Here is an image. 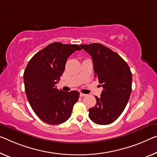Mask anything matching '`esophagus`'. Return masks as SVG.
<instances>
[{"label": "esophagus", "mask_w": 157, "mask_h": 157, "mask_svg": "<svg viewBox=\"0 0 157 157\" xmlns=\"http://www.w3.org/2000/svg\"><path fill=\"white\" fill-rule=\"evenodd\" d=\"M86 94H83V93H80V97H84V96H86Z\"/></svg>", "instance_id": "obj_1"}]
</instances>
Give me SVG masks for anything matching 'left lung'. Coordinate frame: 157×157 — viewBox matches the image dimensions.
Instances as JSON below:
<instances>
[{"mask_svg":"<svg viewBox=\"0 0 157 157\" xmlns=\"http://www.w3.org/2000/svg\"><path fill=\"white\" fill-rule=\"evenodd\" d=\"M92 57L95 76L102 84L100 98L89 109V118L99 125L117 120L126 107L132 90V73L124 59L101 43L80 45Z\"/></svg>","mask_w":157,"mask_h":157,"instance_id":"8db88e82","label":"left lung"}]
</instances>
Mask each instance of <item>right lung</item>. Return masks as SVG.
Wrapping results in <instances>:
<instances>
[{"label": "right lung", "instance_id": "obj_1", "mask_svg": "<svg viewBox=\"0 0 157 157\" xmlns=\"http://www.w3.org/2000/svg\"><path fill=\"white\" fill-rule=\"evenodd\" d=\"M78 45L50 43L33 55L24 73L26 97L35 114L50 125L64 123L71 117L73 107L79 98L76 90H59L55 84L64 71L67 59Z\"/></svg>", "mask_w": 157, "mask_h": 157}]
</instances>
